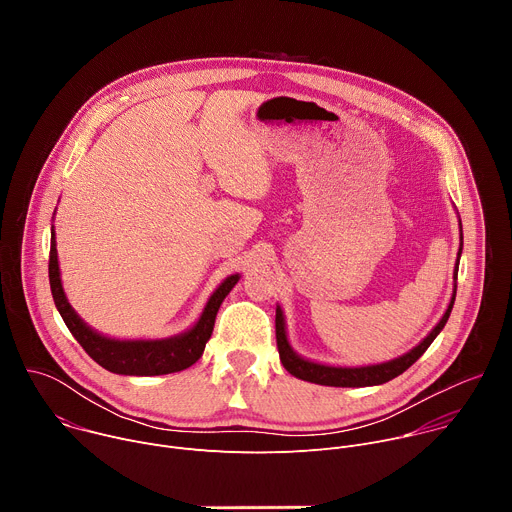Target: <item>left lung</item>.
I'll return each instance as SVG.
<instances>
[{"label": "left lung", "instance_id": "obj_1", "mask_svg": "<svg viewBox=\"0 0 512 512\" xmlns=\"http://www.w3.org/2000/svg\"><path fill=\"white\" fill-rule=\"evenodd\" d=\"M460 255H462V245H460L458 261H456V269H454V279L458 277ZM454 300H456V291L452 294L450 306H448L446 314L442 316V320L437 322V326L413 350H409L407 354H403L399 358H393L389 362L369 364V367H328V364H320V362H312V360L302 358L300 354L294 352V348H291L289 342H287L283 312L277 306V310H275V338H277V350H279L281 364L289 375H294V377H298L302 381H308V383H316V385H326V387H373V385H383V383L399 377L401 373H405L411 367V364L429 348V344L435 340V336L440 334L442 328L446 326V322L450 318V312L454 308Z\"/></svg>", "mask_w": 512, "mask_h": 512}]
</instances>
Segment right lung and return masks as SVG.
Wrapping results in <instances>:
<instances>
[{
	"label": "right lung",
	"instance_id": "obj_1",
	"mask_svg": "<svg viewBox=\"0 0 512 512\" xmlns=\"http://www.w3.org/2000/svg\"><path fill=\"white\" fill-rule=\"evenodd\" d=\"M48 277L52 298L56 310L60 312L66 328L77 338V342L85 348V352L101 364L103 369L115 375H131V377H156L184 371L202 356L204 346L212 334L214 318L229 291L239 281V273L227 277L216 287L210 296L200 320L184 334L162 338V340H117L95 332L87 326L81 316L68 304L58 269V253H56V237L54 227L50 231V259H48Z\"/></svg>",
	"mask_w": 512,
	"mask_h": 512
}]
</instances>
